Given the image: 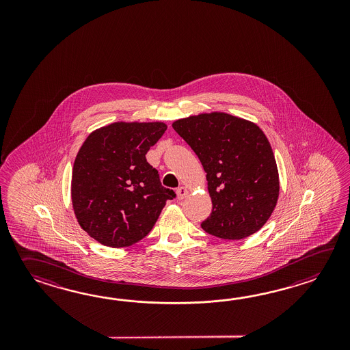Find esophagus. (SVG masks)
<instances>
[{"instance_id": "esophagus-1", "label": "esophagus", "mask_w": 350, "mask_h": 350, "mask_svg": "<svg viewBox=\"0 0 350 350\" xmlns=\"http://www.w3.org/2000/svg\"><path fill=\"white\" fill-rule=\"evenodd\" d=\"M187 193H189V191H187V189L184 187V186H180V187L176 189V195H178V200L185 199L186 196H187Z\"/></svg>"}]
</instances>
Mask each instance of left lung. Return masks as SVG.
Here are the masks:
<instances>
[{
	"mask_svg": "<svg viewBox=\"0 0 350 350\" xmlns=\"http://www.w3.org/2000/svg\"><path fill=\"white\" fill-rule=\"evenodd\" d=\"M172 127L206 172L213 210L201 228L228 240L260 230L279 198L275 157L260 127L225 112L176 120Z\"/></svg>",
	"mask_w": 350,
	"mask_h": 350,
	"instance_id": "8db88e82",
	"label": "left lung"
}]
</instances>
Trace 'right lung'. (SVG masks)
Returning a JSON list of instances; mask_svg holds the SVG:
<instances>
[{
    "label": "right lung",
    "mask_w": 350,
    "mask_h": 350,
    "mask_svg": "<svg viewBox=\"0 0 350 350\" xmlns=\"http://www.w3.org/2000/svg\"><path fill=\"white\" fill-rule=\"evenodd\" d=\"M164 122H113L86 137L75 159L71 200L83 230L100 244L140 241L175 193L161 185L145 155L164 135Z\"/></svg>",
    "instance_id": "obj_1"
}]
</instances>
